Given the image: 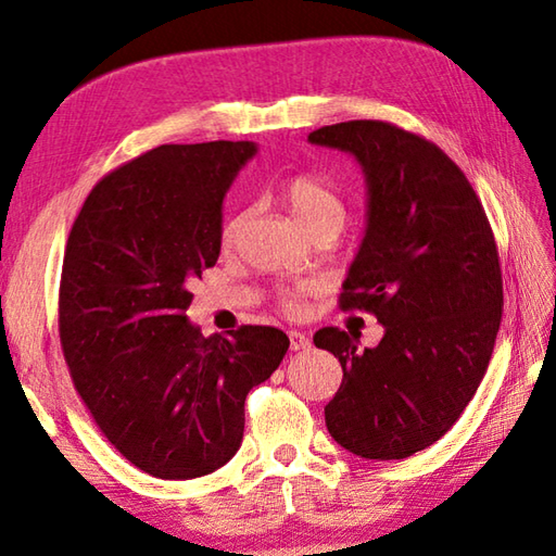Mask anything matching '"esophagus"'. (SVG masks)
Here are the masks:
<instances>
[{"label": "esophagus", "mask_w": 556, "mask_h": 556, "mask_svg": "<svg viewBox=\"0 0 556 556\" xmlns=\"http://www.w3.org/2000/svg\"><path fill=\"white\" fill-rule=\"evenodd\" d=\"M289 345L291 350H308L311 348V338L306 336V332L301 330H289Z\"/></svg>", "instance_id": "1"}]
</instances>
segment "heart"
Returning a JSON list of instances; mask_svg holds the SVG:
<instances>
[{
  "label": "heart",
  "mask_w": 556,
  "mask_h": 556,
  "mask_svg": "<svg viewBox=\"0 0 556 556\" xmlns=\"http://www.w3.org/2000/svg\"><path fill=\"white\" fill-rule=\"evenodd\" d=\"M285 204L291 208V214L296 216L301 226L306 228V233H338L345 224V201L338 194V189L316 175H296L289 177L279 189ZM245 216H236L224 230V243L230 245L238 236V230L243 228ZM304 287L281 291V306L287 311H299L301 296H304Z\"/></svg>",
  "instance_id": "1"
}]
</instances>
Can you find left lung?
I'll use <instances>...</instances> for the list:
<instances>
[{
	"instance_id": "8db88e82",
	"label": "left lung",
	"mask_w": 556,
	"mask_h": 556,
	"mask_svg": "<svg viewBox=\"0 0 556 556\" xmlns=\"http://www.w3.org/2000/svg\"><path fill=\"white\" fill-rule=\"evenodd\" d=\"M308 140L365 173L367 230L340 308L383 326L365 350L340 328L313 336L342 365L326 426L357 457L406 459L445 435L486 375L503 313L496 238L469 179L422 136L365 118Z\"/></svg>"
}]
</instances>
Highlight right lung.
<instances>
[{
    "label": "right lung",
    "mask_w": 556,
    "mask_h": 556,
    "mask_svg": "<svg viewBox=\"0 0 556 556\" xmlns=\"http://www.w3.org/2000/svg\"><path fill=\"white\" fill-rule=\"evenodd\" d=\"M248 140L160 146L94 185L60 275V345L97 428L140 471L197 479L233 457L245 396L271 377L287 332L240 326L204 338L187 320L191 279L220 252V206Z\"/></svg>",
    "instance_id": "1"
}]
</instances>
